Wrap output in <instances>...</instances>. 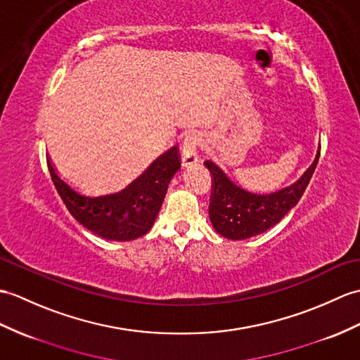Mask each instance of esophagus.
Masks as SVG:
<instances>
[{"label":"esophagus","mask_w":360,"mask_h":360,"mask_svg":"<svg viewBox=\"0 0 360 360\" xmlns=\"http://www.w3.org/2000/svg\"><path fill=\"white\" fill-rule=\"evenodd\" d=\"M199 136L196 133H187L186 138L182 141V165L191 167L195 165L199 160L198 156V146H199Z\"/></svg>","instance_id":"esophagus-1"}]
</instances>
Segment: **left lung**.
<instances>
[{
    "mask_svg": "<svg viewBox=\"0 0 360 360\" xmlns=\"http://www.w3.org/2000/svg\"><path fill=\"white\" fill-rule=\"evenodd\" d=\"M319 155L317 153L310 169L293 186L269 195L253 193L242 188L222 172L221 167L213 161H205L207 169L213 176L208 214L214 230L227 239L242 240L271 229L302 198L314 173Z\"/></svg>",
    "mask_w": 360,
    "mask_h": 360,
    "instance_id": "left-lung-1",
    "label": "left lung"
}]
</instances>
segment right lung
Masks as SVG:
<instances>
[{
    "instance_id": "obj_1",
    "label": "right lung",
    "mask_w": 360,
    "mask_h": 360,
    "mask_svg": "<svg viewBox=\"0 0 360 360\" xmlns=\"http://www.w3.org/2000/svg\"><path fill=\"white\" fill-rule=\"evenodd\" d=\"M50 176L67 210L79 224L108 240H133L152 229L161 210L169 184L181 169L179 150L174 146L150 164L127 187L99 196H89L69 186L47 162Z\"/></svg>"
}]
</instances>
